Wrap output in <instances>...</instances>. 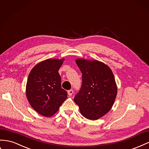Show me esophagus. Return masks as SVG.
<instances>
[{
  "instance_id": "obj_1",
  "label": "esophagus",
  "mask_w": 149,
  "mask_h": 149,
  "mask_svg": "<svg viewBox=\"0 0 149 149\" xmlns=\"http://www.w3.org/2000/svg\"><path fill=\"white\" fill-rule=\"evenodd\" d=\"M73 93V90H68V94L70 96H72V94Z\"/></svg>"
}]
</instances>
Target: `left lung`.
<instances>
[{
    "instance_id": "left-lung-1",
    "label": "left lung",
    "mask_w": 149,
    "mask_h": 149,
    "mask_svg": "<svg viewBox=\"0 0 149 149\" xmlns=\"http://www.w3.org/2000/svg\"><path fill=\"white\" fill-rule=\"evenodd\" d=\"M76 63L82 73V85L74 101L84 117L97 120L110 110L117 94L113 72L97 60L80 58Z\"/></svg>"
}]
</instances>
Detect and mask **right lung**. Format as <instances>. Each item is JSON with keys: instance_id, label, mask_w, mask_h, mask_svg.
Listing matches in <instances>:
<instances>
[{"instance_id": "1", "label": "right lung", "mask_w": 149, "mask_h": 149, "mask_svg": "<svg viewBox=\"0 0 149 149\" xmlns=\"http://www.w3.org/2000/svg\"><path fill=\"white\" fill-rule=\"evenodd\" d=\"M65 59H47L31 70L26 84V96L40 115L50 117L59 109L68 94L61 88L58 70Z\"/></svg>"}]
</instances>
